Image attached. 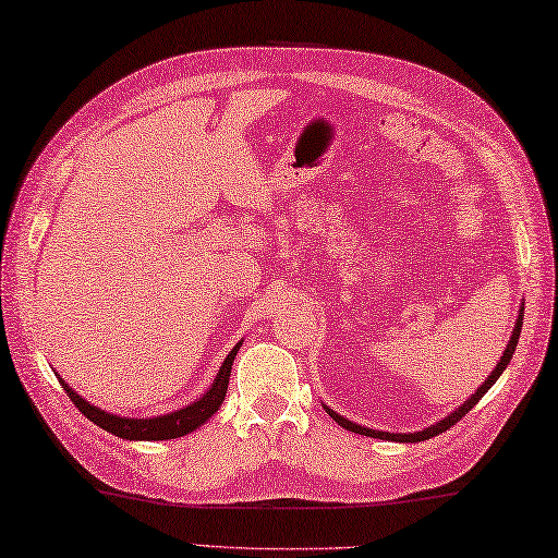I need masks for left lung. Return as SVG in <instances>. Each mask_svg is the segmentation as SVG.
Returning a JSON list of instances; mask_svg holds the SVG:
<instances>
[{
    "instance_id": "8db88e82",
    "label": "left lung",
    "mask_w": 558,
    "mask_h": 558,
    "mask_svg": "<svg viewBox=\"0 0 558 558\" xmlns=\"http://www.w3.org/2000/svg\"><path fill=\"white\" fill-rule=\"evenodd\" d=\"M523 314H525V306H520V314H518V322H515V328H513V336H511V340H508V345H506V350H504V357L499 360V364H496V369L489 374L487 381H484V384L475 390V396H470L465 402H462V405H460L458 410L450 412L448 417H444L441 422H436V424H432V426H426L424 432H414V434H388V432H376V429H366V426H360V424H354V422H350V420H345V417H340L338 412L328 410V408H326V412H328L330 417H333V420L342 426V429L354 432V434H362V436H372V438H386V441L417 444V441H426V438H432V436H436V434H444V432H446V429H450V426H453L456 422H460L462 417H465V414H468L472 408H475L477 402L482 400V396L487 393V390L496 384V378H499V376L504 374V369L508 366V362H511L513 352H515V345H518L520 328H523Z\"/></svg>"
}]
</instances>
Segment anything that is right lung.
Masks as SVG:
<instances>
[{"instance_id":"right-lung-1","label":"right lung","mask_w":558,"mask_h":558,"mask_svg":"<svg viewBox=\"0 0 558 558\" xmlns=\"http://www.w3.org/2000/svg\"><path fill=\"white\" fill-rule=\"evenodd\" d=\"M240 348H242V342H236L232 352L225 357L216 381H213V386L196 402H192V405H186L177 412L160 414V417H148V420H129V417H120V414L105 412L96 405H90L86 398H81L74 388L62 381V378L59 376L57 378H59V384H62V388L66 390L71 402L78 408V412L86 414V417L93 424H98L100 429L110 432L120 438H129V441H165V438H177V436H184L189 432L198 429L201 424L210 420L213 414L218 412V408L225 400V393H228L232 362H234L236 350Z\"/></svg>"}]
</instances>
